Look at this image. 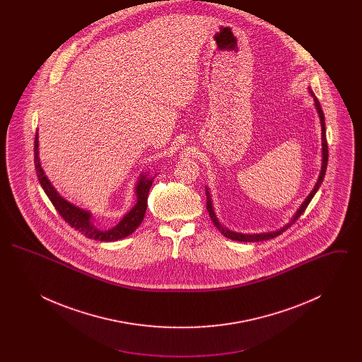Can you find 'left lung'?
<instances>
[{"mask_svg": "<svg viewBox=\"0 0 362 362\" xmlns=\"http://www.w3.org/2000/svg\"><path fill=\"white\" fill-rule=\"evenodd\" d=\"M308 90H310V96L313 98L315 108H316V111H317V115H319V119H320V126H322V168H320V173H319V177H317L316 185L313 186V189H312V191L308 194V197L304 199V202H303V204L300 205V207L296 210V213L293 214V217L291 218V221H289L288 224L281 226L279 229H276V230H272V232H262V233H240V232L230 230V229H228L226 226L221 224V221L218 220V217H217V214H216V211H214V207H213V199H211V195H210L209 187L206 186V209L207 211H209V216H210V218L213 220L214 225L218 228V230L224 235L225 238H228V239H230V240L250 241V243L274 239L276 236H279L282 232H285L288 228H291V226H292V225L298 220V217L304 213V210H305L307 206L310 205L312 198L315 197L316 191L319 189L320 185L323 183V179H325V175H326V170H327L328 161L327 139H326V123H325V114H323V110H322V107H320L319 100L316 99L315 93L312 92V89L308 88Z\"/></svg>", "mask_w": 362, "mask_h": 362, "instance_id": "1", "label": "left lung"}]
</instances>
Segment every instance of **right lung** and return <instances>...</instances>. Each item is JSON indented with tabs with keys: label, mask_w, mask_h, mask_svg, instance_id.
Listing matches in <instances>:
<instances>
[{
	"label": "right lung",
	"mask_w": 362,
	"mask_h": 362,
	"mask_svg": "<svg viewBox=\"0 0 362 362\" xmlns=\"http://www.w3.org/2000/svg\"><path fill=\"white\" fill-rule=\"evenodd\" d=\"M35 168H36V175L39 179V183L42 189H45L46 195L52 201V205L57 209V211L62 216V218L68 224L81 232L84 236L99 241H117L121 240L123 238H127L132 235L138 226L142 223L146 206H148V194L149 189L152 187L155 176H149V173H139V177L137 179L136 187H134V194L137 197L136 205L132 207L123 217L121 221L111 229H99L96 225L93 224V216L89 210H86L83 207L76 206L68 199L59 195V192L54 189L50 180L47 179L46 173L42 170L40 165V158H39V136L36 132L35 136L34 146Z\"/></svg>",
	"instance_id": "obj_1"
}]
</instances>
